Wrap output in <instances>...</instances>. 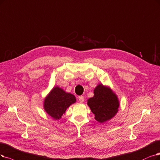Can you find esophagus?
I'll use <instances>...</instances> for the list:
<instances>
[{"instance_id": "obj_1", "label": "esophagus", "mask_w": 160, "mask_h": 160, "mask_svg": "<svg viewBox=\"0 0 160 160\" xmlns=\"http://www.w3.org/2000/svg\"><path fill=\"white\" fill-rule=\"evenodd\" d=\"M78 101L80 102V103H83L84 102V96H80L78 97Z\"/></svg>"}]
</instances>
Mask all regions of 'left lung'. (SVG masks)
I'll return each instance as SVG.
<instances>
[{
  "label": "left lung",
  "instance_id": "1",
  "mask_svg": "<svg viewBox=\"0 0 160 160\" xmlns=\"http://www.w3.org/2000/svg\"><path fill=\"white\" fill-rule=\"evenodd\" d=\"M94 96L88 99V105L95 115V119L103 123L111 120L119 111V101L109 87L98 84L93 90Z\"/></svg>",
  "mask_w": 160,
  "mask_h": 160
}]
</instances>
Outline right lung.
<instances>
[{
	"label": "right lung",
	"instance_id": "1",
	"mask_svg": "<svg viewBox=\"0 0 160 160\" xmlns=\"http://www.w3.org/2000/svg\"><path fill=\"white\" fill-rule=\"evenodd\" d=\"M76 102V97L62 88L55 86L47 95L43 102L46 113L55 120H59L67 109Z\"/></svg>",
	"mask_w": 160,
	"mask_h": 160
}]
</instances>
